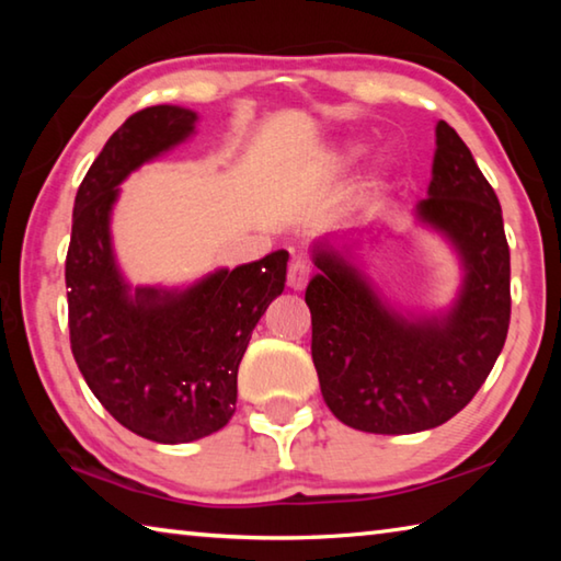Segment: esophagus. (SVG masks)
Returning <instances> with one entry per match:
<instances>
[{
    "mask_svg": "<svg viewBox=\"0 0 561 561\" xmlns=\"http://www.w3.org/2000/svg\"><path fill=\"white\" fill-rule=\"evenodd\" d=\"M311 277V264L307 260H291L289 264V272H287V284L294 289V291H301L304 287H307V282Z\"/></svg>",
    "mask_w": 561,
    "mask_h": 561,
    "instance_id": "34e87169",
    "label": "esophagus"
}]
</instances>
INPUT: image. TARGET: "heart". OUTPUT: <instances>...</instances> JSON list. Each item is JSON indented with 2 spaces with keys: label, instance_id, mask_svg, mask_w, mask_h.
Instances as JSON below:
<instances>
[{
  "label": "heart",
  "instance_id": "b5f03b06",
  "mask_svg": "<svg viewBox=\"0 0 561 561\" xmlns=\"http://www.w3.org/2000/svg\"><path fill=\"white\" fill-rule=\"evenodd\" d=\"M360 153H364V146H358V144H351V146H344V148L339 150L341 160H354V158H358Z\"/></svg>",
  "mask_w": 561,
  "mask_h": 561
}]
</instances>
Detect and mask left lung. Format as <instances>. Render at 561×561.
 <instances>
[{"label": "left lung", "mask_w": 561, "mask_h": 561, "mask_svg": "<svg viewBox=\"0 0 561 561\" xmlns=\"http://www.w3.org/2000/svg\"><path fill=\"white\" fill-rule=\"evenodd\" d=\"M423 225L448 237L465 279L440 317H403L327 240L309 282L311 358L321 396L348 428L381 435L450 421L485 383L510 329V247L495 190L448 123L435 126Z\"/></svg>", "instance_id": "left-lung-1"}]
</instances>
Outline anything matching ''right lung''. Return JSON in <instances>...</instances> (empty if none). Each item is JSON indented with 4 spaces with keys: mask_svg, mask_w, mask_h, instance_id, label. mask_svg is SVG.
<instances>
[{
    "mask_svg": "<svg viewBox=\"0 0 561 561\" xmlns=\"http://www.w3.org/2000/svg\"><path fill=\"white\" fill-rule=\"evenodd\" d=\"M197 113L150 106L123 123L93 160L73 203L66 297L71 351L93 396L123 428L153 443H193L230 423L237 368L270 301L287 282L289 252L217 270L185 289L123 279L111 210L133 170L195 130Z\"/></svg>",
    "mask_w": 561,
    "mask_h": 561,
    "instance_id": "add662e5",
    "label": "right lung"
}]
</instances>
